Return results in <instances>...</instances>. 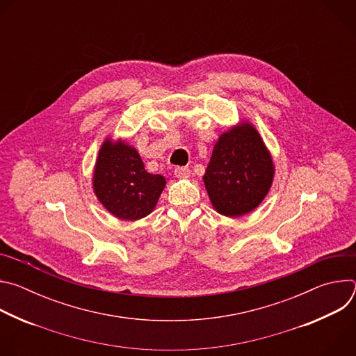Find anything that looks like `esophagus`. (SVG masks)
<instances>
[{"instance_id":"esophagus-1","label":"esophagus","mask_w":356,"mask_h":356,"mask_svg":"<svg viewBox=\"0 0 356 356\" xmlns=\"http://www.w3.org/2000/svg\"><path fill=\"white\" fill-rule=\"evenodd\" d=\"M175 176L179 179H187L190 176V169L186 166H179L175 169Z\"/></svg>"}]
</instances>
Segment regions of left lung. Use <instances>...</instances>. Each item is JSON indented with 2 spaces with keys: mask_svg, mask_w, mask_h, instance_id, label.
I'll list each match as a JSON object with an SVG mask.
<instances>
[{
  "mask_svg": "<svg viewBox=\"0 0 356 356\" xmlns=\"http://www.w3.org/2000/svg\"><path fill=\"white\" fill-rule=\"evenodd\" d=\"M273 176L266 145L257 128L245 121L221 134L202 180L217 213L241 217L261 204Z\"/></svg>",
  "mask_w": 356,
  "mask_h": 356,
  "instance_id": "obj_1",
  "label": "left lung"
}]
</instances>
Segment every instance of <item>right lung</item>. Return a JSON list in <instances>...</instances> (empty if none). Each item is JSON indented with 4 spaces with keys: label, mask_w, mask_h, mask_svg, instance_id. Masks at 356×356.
Segmentation results:
<instances>
[{
    "label": "right lung",
    "mask_w": 356,
    "mask_h": 356,
    "mask_svg": "<svg viewBox=\"0 0 356 356\" xmlns=\"http://www.w3.org/2000/svg\"><path fill=\"white\" fill-rule=\"evenodd\" d=\"M166 186L161 175L147 173L134 146L118 139L107 138L99 147L92 190L113 216L136 221L155 210Z\"/></svg>",
    "instance_id": "add662e5"
}]
</instances>
